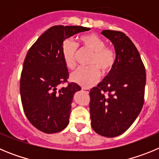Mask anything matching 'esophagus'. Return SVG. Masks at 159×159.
I'll return each instance as SVG.
<instances>
[{"mask_svg":"<svg viewBox=\"0 0 159 159\" xmlns=\"http://www.w3.org/2000/svg\"><path fill=\"white\" fill-rule=\"evenodd\" d=\"M82 90H83V91H84V92H87V93H89V91H90L89 88H82Z\"/></svg>","mask_w":159,"mask_h":159,"instance_id":"esophagus-1","label":"esophagus"}]
</instances>
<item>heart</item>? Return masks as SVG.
<instances>
[{"label": "heart", "mask_w": 159, "mask_h": 159, "mask_svg": "<svg viewBox=\"0 0 159 159\" xmlns=\"http://www.w3.org/2000/svg\"><path fill=\"white\" fill-rule=\"evenodd\" d=\"M80 40L84 48L93 52L89 60V64L92 66L79 67L71 73V80L83 88H90L100 79L99 69L103 74L112 69L116 62V53L113 49L107 47L103 39L95 33L83 35L80 37ZM77 51L78 45L71 39H66L63 42L61 47L62 57L65 65L70 69L74 68L76 65Z\"/></svg>", "instance_id": "b5f03b06"}]
</instances>
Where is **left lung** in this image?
<instances>
[{
	"label": "left lung",
	"instance_id": "obj_1",
	"mask_svg": "<svg viewBox=\"0 0 159 159\" xmlns=\"http://www.w3.org/2000/svg\"><path fill=\"white\" fill-rule=\"evenodd\" d=\"M101 33L114 44L116 57L108 75L90 91L91 124L97 134L112 138L124 133L139 115L146 71L139 52L126 34L112 30Z\"/></svg>",
	"mask_w": 159,
	"mask_h": 159
}]
</instances>
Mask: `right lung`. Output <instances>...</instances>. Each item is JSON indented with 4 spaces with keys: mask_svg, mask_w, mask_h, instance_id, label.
I'll return each mask as SVG.
<instances>
[{
    "mask_svg": "<svg viewBox=\"0 0 159 159\" xmlns=\"http://www.w3.org/2000/svg\"><path fill=\"white\" fill-rule=\"evenodd\" d=\"M88 30L82 26H53L38 38L26 55L20 98L25 116L40 131L57 133L69 123L73 95L81 88L75 83L60 88L69 75L61 47L66 39Z\"/></svg>",
    "mask_w": 159,
    "mask_h": 159,
    "instance_id": "obj_1",
    "label": "right lung"
}]
</instances>
